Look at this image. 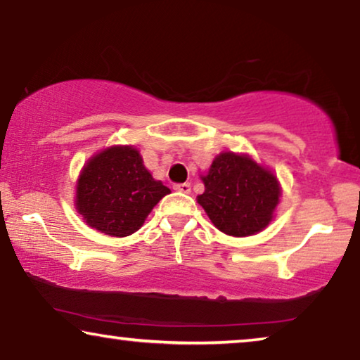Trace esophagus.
Masks as SVG:
<instances>
[{
	"label": "esophagus",
	"mask_w": 360,
	"mask_h": 360,
	"mask_svg": "<svg viewBox=\"0 0 360 360\" xmlns=\"http://www.w3.org/2000/svg\"><path fill=\"white\" fill-rule=\"evenodd\" d=\"M175 191H180V193H190L191 185L190 184H175L174 185Z\"/></svg>",
	"instance_id": "1"
}]
</instances>
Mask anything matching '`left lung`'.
<instances>
[{
  "label": "left lung",
  "instance_id": "left-lung-1",
  "mask_svg": "<svg viewBox=\"0 0 360 360\" xmlns=\"http://www.w3.org/2000/svg\"><path fill=\"white\" fill-rule=\"evenodd\" d=\"M203 184L198 203L216 228L236 238L262 231L278 205L277 179L249 155L219 154L203 176Z\"/></svg>",
  "mask_w": 360,
  "mask_h": 360
}]
</instances>
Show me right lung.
I'll list each match as a JSON object with an SVG mask.
<instances>
[{
    "instance_id": "right-lung-1",
    "label": "right lung",
    "mask_w": 360,
    "mask_h": 360,
    "mask_svg": "<svg viewBox=\"0 0 360 360\" xmlns=\"http://www.w3.org/2000/svg\"><path fill=\"white\" fill-rule=\"evenodd\" d=\"M170 190L142 164L134 147H110L83 167L77 185V210L88 226L108 236L136 233Z\"/></svg>"
}]
</instances>
